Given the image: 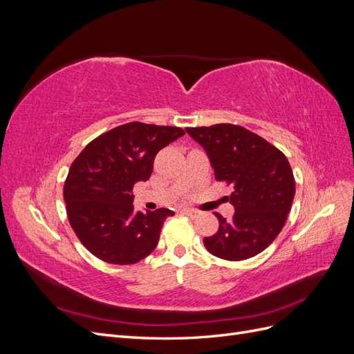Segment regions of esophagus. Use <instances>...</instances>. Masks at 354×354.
<instances>
[{"instance_id":"34e87169","label":"esophagus","mask_w":354,"mask_h":354,"mask_svg":"<svg viewBox=\"0 0 354 354\" xmlns=\"http://www.w3.org/2000/svg\"><path fill=\"white\" fill-rule=\"evenodd\" d=\"M181 211H183V214H186V216L190 217V218H198L201 214H202L201 211H198L195 208H183Z\"/></svg>"}]
</instances>
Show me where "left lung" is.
Listing matches in <instances>:
<instances>
[{
    "instance_id": "8db88e82",
    "label": "left lung",
    "mask_w": 354,
    "mask_h": 354,
    "mask_svg": "<svg viewBox=\"0 0 354 354\" xmlns=\"http://www.w3.org/2000/svg\"><path fill=\"white\" fill-rule=\"evenodd\" d=\"M186 131L207 151L216 180L233 187V217L226 221L216 214L218 230L203 238L207 251L229 261L260 254L281 233L292 207L295 180L286 156L241 125L216 124Z\"/></svg>"
}]
</instances>
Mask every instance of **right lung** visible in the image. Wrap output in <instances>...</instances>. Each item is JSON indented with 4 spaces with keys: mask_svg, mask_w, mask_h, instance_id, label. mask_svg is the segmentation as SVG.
I'll return each mask as SVG.
<instances>
[{
    "mask_svg": "<svg viewBox=\"0 0 354 354\" xmlns=\"http://www.w3.org/2000/svg\"><path fill=\"white\" fill-rule=\"evenodd\" d=\"M185 131L178 127L128 122L95 137L73 160L63 186L71 227L97 259L136 264L158 245L174 212L134 211L133 187L153 171L156 153Z\"/></svg>",
    "mask_w": 354,
    "mask_h": 354,
    "instance_id": "right-lung-1",
    "label": "right lung"
}]
</instances>
